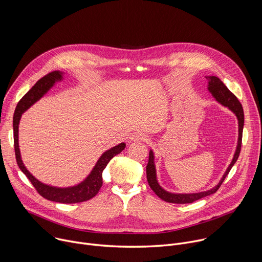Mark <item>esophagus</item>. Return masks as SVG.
Wrapping results in <instances>:
<instances>
[{
	"label": "esophagus",
	"instance_id": "esophagus-1",
	"mask_svg": "<svg viewBox=\"0 0 262 262\" xmlns=\"http://www.w3.org/2000/svg\"><path fill=\"white\" fill-rule=\"evenodd\" d=\"M130 141H143V142H147L149 140L148 136L145 134H133L130 136Z\"/></svg>",
	"mask_w": 262,
	"mask_h": 262
}]
</instances>
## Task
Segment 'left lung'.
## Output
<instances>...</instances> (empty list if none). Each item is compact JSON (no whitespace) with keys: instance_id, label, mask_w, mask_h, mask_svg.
I'll return each mask as SVG.
<instances>
[{"instance_id":"1","label":"left lung","mask_w":262,"mask_h":262,"mask_svg":"<svg viewBox=\"0 0 262 262\" xmlns=\"http://www.w3.org/2000/svg\"><path fill=\"white\" fill-rule=\"evenodd\" d=\"M206 80L208 81V90L212 94V96L223 105H225L229 107L233 113L236 115L237 120H238V142H237V147H236V151L234 154L233 160L231 164L229 165L228 169L226 170L225 174L223 175L222 179L220 180L219 184L215 185L213 189L206 191V192H201V193H195V194H173L165 191L164 189L161 188V185L159 184L157 180V173H156V166H155V157L154 152L150 150L149 151V160L148 164L146 166V174H147V181L149 186H150L151 190L159 196L162 200L169 202V203H176V204H185V203H193L194 201H197L201 198H204L206 196H209L213 193H215L223 181L225 180L226 176L230 172L231 168L237 161L239 154H241V147H242V138H243V128H244V110L242 106V103L237 99V97L225 86L224 83L216 77L210 76L206 77Z\"/></svg>"}]
</instances>
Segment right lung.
<instances>
[{
	"mask_svg": "<svg viewBox=\"0 0 262 262\" xmlns=\"http://www.w3.org/2000/svg\"><path fill=\"white\" fill-rule=\"evenodd\" d=\"M62 72L59 70L52 71L45 77H42L40 80L36 82V84L23 96V98L18 101L14 116H13V139H14V151H15V159L16 163L19 167V169L24 172V174L27 176V178L31 181L36 191L38 192L40 196L43 198L55 201L59 203H79L84 202L87 200H90L96 194L99 192L101 185H102V171L108 164V162L113 159L115 156L119 155L123 149L125 148V144L121 143L113 148H111L110 150L105 151L98 162L96 163L95 167L89 174V176L80 184L76 186H71V188L66 189H60V188H54V186H50L47 184H43L42 182L37 180L24 166L19 148H18V123L19 119L21 117V114L26 110H28L33 103H35L37 100L40 99L53 86L57 81L62 80Z\"/></svg>",
	"mask_w": 262,
	"mask_h": 262,
	"instance_id": "right-lung-1",
	"label": "right lung"
}]
</instances>
